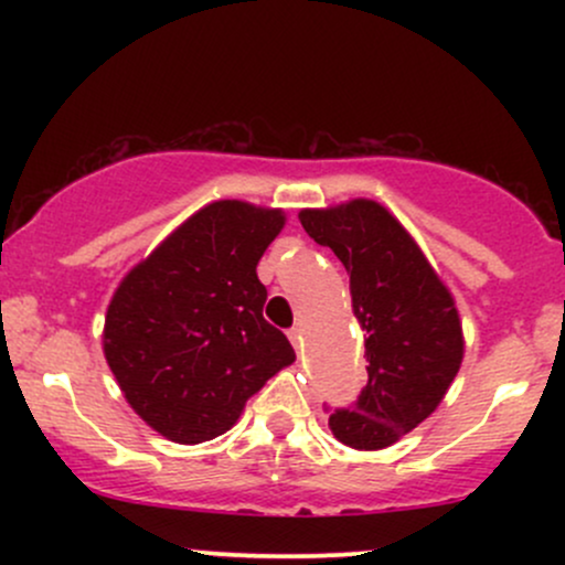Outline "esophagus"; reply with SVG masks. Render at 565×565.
Segmentation results:
<instances>
[{
  "label": "esophagus",
  "mask_w": 565,
  "mask_h": 565,
  "mask_svg": "<svg viewBox=\"0 0 565 565\" xmlns=\"http://www.w3.org/2000/svg\"><path fill=\"white\" fill-rule=\"evenodd\" d=\"M287 337H289V340H291V345H295L297 350L302 348V327H300V323H295V327H291L289 332H287Z\"/></svg>",
  "instance_id": "esophagus-1"
}]
</instances>
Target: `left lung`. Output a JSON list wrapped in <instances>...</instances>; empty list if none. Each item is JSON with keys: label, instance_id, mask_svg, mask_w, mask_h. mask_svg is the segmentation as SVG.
<instances>
[{"label": "left lung", "instance_id": "left-lung-1", "mask_svg": "<svg viewBox=\"0 0 565 565\" xmlns=\"http://www.w3.org/2000/svg\"><path fill=\"white\" fill-rule=\"evenodd\" d=\"M300 223L350 274L353 313L366 332L369 382L329 427L353 449H385L414 430L449 391L462 364V323L449 289L419 246L377 201L302 210Z\"/></svg>", "mask_w": 565, "mask_h": 565}]
</instances>
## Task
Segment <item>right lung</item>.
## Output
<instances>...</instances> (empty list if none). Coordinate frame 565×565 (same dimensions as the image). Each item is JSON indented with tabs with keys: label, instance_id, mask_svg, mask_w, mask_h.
<instances>
[{
	"label": "right lung",
	"instance_id": "1",
	"mask_svg": "<svg viewBox=\"0 0 565 565\" xmlns=\"http://www.w3.org/2000/svg\"><path fill=\"white\" fill-rule=\"evenodd\" d=\"M281 210L215 201L127 274L106 313L103 350L129 406L178 444L223 436L249 395L295 361L263 319V252Z\"/></svg>",
	"mask_w": 565,
	"mask_h": 565
}]
</instances>
